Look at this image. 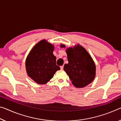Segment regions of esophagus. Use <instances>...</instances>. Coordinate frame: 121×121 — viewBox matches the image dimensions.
I'll return each instance as SVG.
<instances>
[{
    "mask_svg": "<svg viewBox=\"0 0 121 121\" xmlns=\"http://www.w3.org/2000/svg\"><path fill=\"white\" fill-rule=\"evenodd\" d=\"M60 68H61V69H64V65H63V66H60Z\"/></svg>",
    "mask_w": 121,
    "mask_h": 121,
    "instance_id": "esophagus-1",
    "label": "esophagus"
}]
</instances>
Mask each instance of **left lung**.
Returning <instances> with one entry per match:
<instances>
[{"label":"left lung","mask_w":121,"mask_h":121,"mask_svg":"<svg viewBox=\"0 0 121 121\" xmlns=\"http://www.w3.org/2000/svg\"><path fill=\"white\" fill-rule=\"evenodd\" d=\"M65 47V45H61ZM68 61L64 69L73 85L77 88H83L93 81L96 67L93 59L86 49L78 45L66 51Z\"/></svg>","instance_id":"obj_1"}]
</instances>
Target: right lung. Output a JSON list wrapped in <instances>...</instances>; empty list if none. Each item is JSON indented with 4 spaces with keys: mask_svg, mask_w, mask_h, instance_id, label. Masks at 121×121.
I'll return each instance as SVG.
<instances>
[{
    "mask_svg": "<svg viewBox=\"0 0 121 121\" xmlns=\"http://www.w3.org/2000/svg\"><path fill=\"white\" fill-rule=\"evenodd\" d=\"M54 46L45 40L33 47L26 61L28 75L38 84H45L60 69L56 64V57L53 55Z\"/></svg>",
    "mask_w": 121,
    "mask_h": 121,
    "instance_id": "add662e5",
    "label": "right lung"
}]
</instances>
